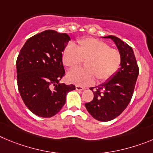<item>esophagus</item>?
I'll use <instances>...</instances> for the list:
<instances>
[{
	"mask_svg": "<svg viewBox=\"0 0 153 153\" xmlns=\"http://www.w3.org/2000/svg\"><path fill=\"white\" fill-rule=\"evenodd\" d=\"M75 89H76L77 91H83L85 90V88L80 86V85H76V86H75Z\"/></svg>",
	"mask_w": 153,
	"mask_h": 153,
	"instance_id": "obj_1",
	"label": "esophagus"
}]
</instances>
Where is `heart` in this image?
<instances>
[{"label": "heart", "mask_w": 153, "mask_h": 153, "mask_svg": "<svg viewBox=\"0 0 153 153\" xmlns=\"http://www.w3.org/2000/svg\"><path fill=\"white\" fill-rule=\"evenodd\" d=\"M62 59L64 65L71 69L85 62V69L72 70L68 74V81L80 86L91 85L95 78L98 83L106 82L117 72L121 65L119 51L94 38L78 39L75 47L66 46Z\"/></svg>", "instance_id": "obj_1"}]
</instances>
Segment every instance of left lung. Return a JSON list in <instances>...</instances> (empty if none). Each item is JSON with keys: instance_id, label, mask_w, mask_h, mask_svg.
Returning <instances> with one entry per match:
<instances>
[{"instance_id": "8db88e82", "label": "left lung", "mask_w": 153, "mask_h": 153, "mask_svg": "<svg viewBox=\"0 0 153 153\" xmlns=\"http://www.w3.org/2000/svg\"><path fill=\"white\" fill-rule=\"evenodd\" d=\"M104 38L112 39L121 55L120 68L115 75L102 85L91 88L93 100L85 107L94 119L110 121L122 114L131 100L139 75L134 53L128 44L114 36Z\"/></svg>"}]
</instances>
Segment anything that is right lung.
I'll list each match as a JSON object with an SVG mask.
<instances>
[{
    "mask_svg": "<svg viewBox=\"0 0 153 153\" xmlns=\"http://www.w3.org/2000/svg\"><path fill=\"white\" fill-rule=\"evenodd\" d=\"M70 37L48 30L30 37L16 59V78L20 96L31 112L51 117L59 112L74 85L59 83L65 75L62 52Z\"/></svg>",
    "mask_w": 153,
    "mask_h": 153,
    "instance_id": "1",
    "label": "right lung"
}]
</instances>
